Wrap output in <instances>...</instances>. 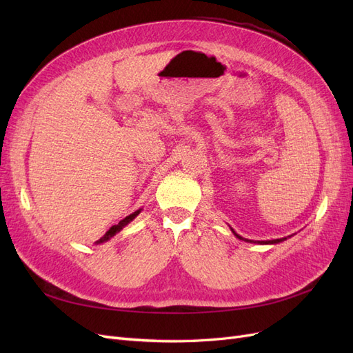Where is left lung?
Instances as JSON below:
<instances>
[{
	"instance_id": "left-lung-1",
	"label": "left lung",
	"mask_w": 353,
	"mask_h": 353,
	"mask_svg": "<svg viewBox=\"0 0 353 353\" xmlns=\"http://www.w3.org/2000/svg\"><path fill=\"white\" fill-rule=\"evenodd\" d=\"M234 232V231H232ZM236 234V232H234ZM237 236V239H240V240H245V239H243V237H240L239 234H236ZM285 240V237L284 239H276V240H270V241H258V243H261V244H275V243H280V241H284ZM245 241H249V240H245Z\"/></svg>"
}]
</instances>
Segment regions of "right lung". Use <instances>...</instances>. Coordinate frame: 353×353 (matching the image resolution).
I'll list each match as a JSON object with an SVG mask.
<instances>
[{
	"label": "right lung",
	"mask_w": 353,
	"mask_h": 353,
	"mask_svg": "<svg viewBox=\"0 0 353 353\" xmlns=\"http://www.w3.org/2000/svg\"><path fill=\"white\" fill-rule=\"evenodd\" d=\"M138 213H140V210H137V212H134V213H131V215H128L125 219H122L119 223H117V225H113L108 232H105V236L103 237V239H100V241L99 243H103V241H105V240H109L110 237H113L116 232H119L125 225H128V223H130Z\"/></svg>",
	"instance_id": "1"
}]
</instances>
